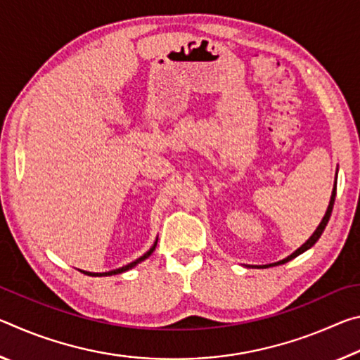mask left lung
Wrapping results in <instances>:
<instances>
[{
    "label": "left lung",
    "instance_id": "1",
    "mask_svg": "<svg viewBox=\"0 0 360 360\" xmlns=\"http://www.w3.org/2000/svg\"><path fill=\"white\" fill-rule=\"evenodd\" d=\"M335 195H337V178H335V184H333V191H332V197H330V203H328V206H327V211H326V216L322 217V221H321V224L318 225V229L314 230V233L309 236V238L307 240V243H303V245L297 249L295 252H292L290 255H288V257L285 259H283V260H279V262H275V264H268V265H260V268H268V266H275V265H283V264H285V262H289V260H292L294 257H297V255H300L302 252H304V251H308L309 248L311 246H314L316 245V241H318L319 238H321V235H322V231H324V229H326V225H327V222H328V219H330V216H332V210H333V203H335ZM259 268V266H257Z\"/></svg>",
    "mask_w": 360,
    "mask_h": 360
}]
</instances>
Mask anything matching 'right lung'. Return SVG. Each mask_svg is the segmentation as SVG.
<instances>
[{
    "label": "right lung",
    "mask_w": 360,
    "mask_h": 360,
    "mask_svg": "<svg viewBox=\"0 0 360 360\" xmlns=\"http://www.w3.org/2000/svg\"><path fill=\"white\" fill-rule=\"evenodd\" d=\"M155 246H157V241L154 243V246H152L148 252H146L144 255H141V257L136 259L135 262H131V264L125 265V266H120V268H115V270H111V271H105V273H90V271H84L81 270V273H84V275H89V276H112V275H119V273H124V271H129L131 270L133 266H136L139 262H143L149 257V255L155 251Z\"/></svg>",
    "instance_id": "obj_1"
}]
</instances>
